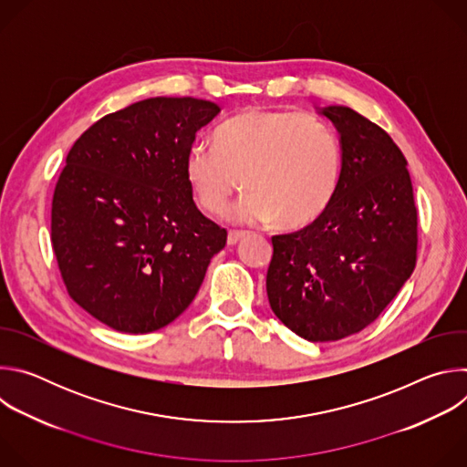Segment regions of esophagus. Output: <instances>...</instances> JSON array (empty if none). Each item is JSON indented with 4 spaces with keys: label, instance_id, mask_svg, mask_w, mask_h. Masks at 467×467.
I'll use <instances>...</instances> for the list:
<instances>
[{
    "label": "esophagus",
    "instance_id": "obj_1",
    "mask_svg": "<svg viewBox=\"0 0 467 467\" xmlns=\"http://www.w3.org/2000/svg\"><path fill=\"white\" fill-rule=\"evenodd\" d=\"M245 234H247V233H244V231H229V234H227V244H229V245H234V244H238Z\"/></svg>",
    "mask_w": 467,
    "mask_h": 467
}]
</instances>
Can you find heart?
<instances>
[{
    "instance_id": "b5f03b06",
    "label": "heart",
    "mask_w": 467,
    "mask_h": 467,
    "mask_svg": "<svg viewBox=\"0 0 467 467\" xmlns=\"http://www.w3.org/2000/svg\"><path fill=\"white\" fill-rule=\"evenodd\" d=\"M342 175L337 132L312 114L247 109L225 119L213 144H193L184 177L197 205L222 214L234 192H249L231 211L247 223L277 220L305 227L332 203Z\"/></svg>"
}]
</instances>
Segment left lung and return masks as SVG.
<instances>
[{"label":"left lung","mask_w":467,"mask_h":467,"mask_svg":"<svg viewBox=\"0 0 467 467\" xmlns=\"http://www.w3.org/2000/svg\"><path fill=\"white\" fill-rule=\"evenodd\" d=\"M316 112L340 135V184L316 222L272 238L265 292L297 337L335 342L373 323L410 279L418 211L407 159L386 130L344 105Z\"/></svg>","instance_id":"1"}]
</instances>
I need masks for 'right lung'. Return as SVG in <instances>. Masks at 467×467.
Wrapping results in <instances>:
<instances>
[{
	"label": "right lung",
	"instance_id": "obj_1",
	"mask_svg": "<svg viewBox=\"0 0 467 467\" xmlns=\"http://www.w3.org/2000/svg\"><path fill=\"white\" fill-rule=\"evenodd\" d=\"M220 107L150 98L103 116L66 157L51 242L72 299L107 327L146 335L181 316L227 231L197 211L184 159Z\"/></svg>",
	"mask_w": 467,
	"mask_h": 467
}]
</instances>
